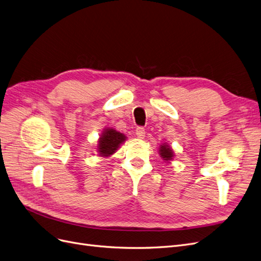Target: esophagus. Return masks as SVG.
<instances>
[{
    "label": "esophagus",
    "mask_w": 261,
    "mask_h": 261,
    "mask_svg": "<svg viewBox=\"0 0 261 261\" xmlns=\"http://www.w3.org/2000/svg\"><path fill=\"white\" fill-rule=\"evenodd\" d=\"M136 134L139 139H144V137H145V130L143 128H138L136 130Z\"/></svg>",
    "instance_id": "34e87169"
}]
</instances>
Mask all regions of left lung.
<instances>
[{
  "label": "left lung",
  "mask_w": 261,
  "mask_h": 261,
  "mask_svg": "<svg viewBox=\"0 0 261 261\" xmlns=\"http://www.w3.org/2000/svg\"><path fill=\"white\" fill-rule=\"evenodd\" d=\"M158 152H159L160 157L162 158L163 162H166V163H170L175 157L174 150H173V148L170 146V144H168L167 142L162 143L161 145L158 147Z\"/></svg>",
  "instance_id": "1"
}]
</instances>
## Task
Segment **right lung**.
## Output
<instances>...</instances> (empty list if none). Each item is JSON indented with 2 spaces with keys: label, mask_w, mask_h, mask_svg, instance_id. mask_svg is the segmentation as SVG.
<instances>
[{
  "label": "right lung",
  "mask_w": 261,
  "mask_h": 261,
  "mask_svg": "<svg viewBox=\"0 0 261 261\" xmlns=\"http://www.w3.org/2000/svg\"><path fill=\"white\" fill-rule=\"evenodd\" d=\"M125 141H127V137L123 133L115 130L114 128L106 127L99 137L98 144H96V151H98L100 157L109 158L118 150Z\"/></svg>",
  "instance_id": "right-lung-1"
}]
</instances>
